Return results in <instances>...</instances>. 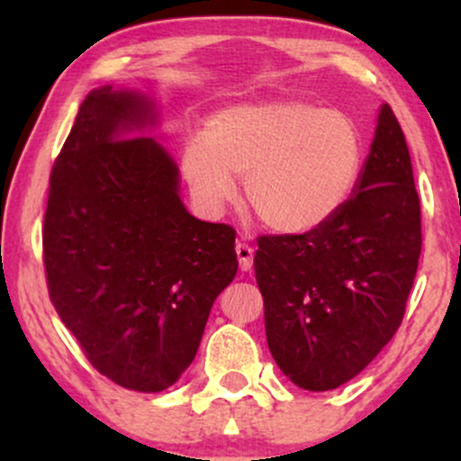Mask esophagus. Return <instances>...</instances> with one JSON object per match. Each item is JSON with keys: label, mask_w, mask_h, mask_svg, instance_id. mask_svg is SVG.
Returning <instances> with one entry per match:
<instances>
[{"label": "esophagus", "mask_w": 461, "mask_h": 461, "mask_svg": "<svg viewBox=\"0 0 461 461\" xmlns=\"http://www.w3.org/2000/svg\"><path fill=\"white\" fill-rule=\"evenodd\" d=\"M236 256L238 262H240V271H251L253 268V247L247 245V242H238L236 245Z\"/></svg>", "instance_id": "esophagus-1"}]
</instances>
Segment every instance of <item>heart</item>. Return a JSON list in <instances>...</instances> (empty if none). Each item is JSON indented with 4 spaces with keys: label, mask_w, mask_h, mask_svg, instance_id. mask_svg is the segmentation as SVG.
<instances>
[{
    "label": "heart",
    "mask_w": 461,
    "mask_h": 461,
    "mask_svg": "<svg viewBox=\"0 0 461 461\" xmlns=\"http://www.w3.org/2000/svg\"><path fill=\"white\" fill-rule=\"evenodd\" d=\"M364 139L342 110L301 99H268L219 110L203 139L184 142L182 176L205 212H221L245 177L253 216L282 236H303L331 223L356 193Z\"/></svg>",
    "instance_id": "obj_1"
}]
</instances>
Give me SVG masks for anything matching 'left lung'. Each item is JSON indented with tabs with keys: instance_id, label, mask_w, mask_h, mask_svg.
Listing matches in <instances>:
<instances>
[{
	"instance_id": "8db88e82",
	"label": "left lung",
	"mask_w": 461,
	"mask_h": 461,
	"mask_svg": "<svg viewBox=\"0 0 461 461\" xmlns=\"http://www.w3.org/2000/svg\"><path fill=\"white\" fill-rule=\"evenodd\" d=\"M420 199L388 104L347 208L303 236H262L253 258L271 356L299 388L325 393L399 330L420 258Z\"/></svg>"
}]
</instances>
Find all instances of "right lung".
Wrapping results in <instances>:
<instances>
[{
	"mask_svg": "<svg viewBox=\"0 0 461 461\" xmlns=\"http://www.w3.org/2000/svg\"><path fill=\"white\" fill-rule=\"evenodd\" d=\"M158 125L147 93H88L51 171L43 231L58 316L99 373L136 393L182 377L238 271L236 231L188 212Z\"/></svg>",
	"mask_w": 461,
	"mask_h": 461,
	"instance_id": "1",
	"label": "right lung"
}]
</instances>
